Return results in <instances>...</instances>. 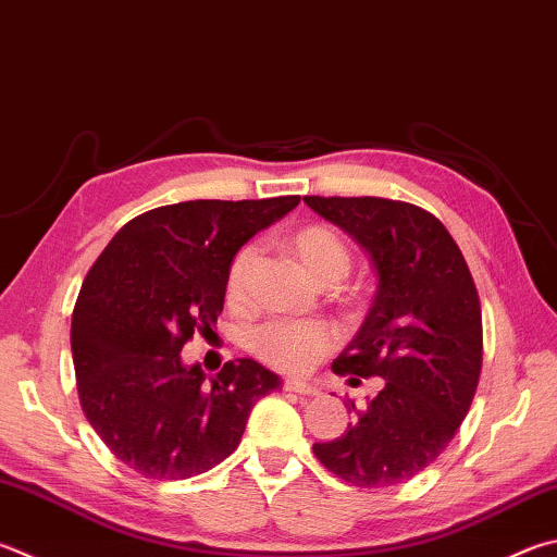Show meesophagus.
<instances>
[{
	"mask_svg": "<svg viewBox=\"0 0 557 557\" xmlns=\"http://www.w3.org/2000/svg\"><path fill=\"white\" fill-rule=\"evenodd\" d=\"M282 389L301 394V397H313V394H319L317 384H311V382H307V380H295V377H289V380L282 382Z\"/></svg>",
	"mask_w": 557,
	"mask_h": 557,
	"instance_id": "esophagus-1",
	"label": "esophagus"
}]
</instances>
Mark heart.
<instances>
[{
  "label": "heart",
  "mask_w": 557,
  "mask_h": 557,
  "mask_svg": "<svg viewBox=\"0 0 557 557\" xmlns=\"http://www.w3.org/2000/svg\"><path fill=\"white\" fill-rule=\"evenodd\" d=\"M299 265L305 268L313 282L341 280L348 272L350 252L336 231L323 224H309L299 228L289 240ZM256 258V248L244 246L226 272V297L238 305L246 295V282L250 262ZM338 331L326 321H295L277 319L256 331L252 336V352L268 366L285 372H305L317 366L326 352L336 346Z\"/></svg>",
  "instance_id": "1"
}]
</instances>
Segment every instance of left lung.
Instances as JSON below:
<instances>
[{
    "label": "left lung",
    "instance_id": "1",
    "mask_svg": "<svg viewBox=\"0 0 557 557\" xmlns=\"http://www.w3.org/2000/svg\"><path fill=\"white\" fill-rule=\"evenodd\" d=\"M305 201L356 238L377 272L368 317L331 368L384 380L368 407L348 401V431L313 443V455L356 487H392L426 470L468 417L482 370L478 287L426 209L382 197Z\"/></svg>",
    "mask_w": 557,
    "mask_h": 557
}]
</instances>
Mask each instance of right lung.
<instances>
[{
  "mask_svg": "<svg viewBox=\"0 0 557 557\" xmlns=\"http://www.w3.org/2000/svg\"><path fill=\"white\" fill-rule=\"evenodd\" d=\"M299 205L197 199L150 209L109 240L79 289L70 346L79 404L107 448L150 480H187L238 448L282 380L250 358L216 377L180 350L214 326L240 246Z\"/></svg>",
  "mask_w": 557,
  "mask_h": 557,
  "instance_id": "obj_1",
  "label": "right lung"
}]
</instances>
